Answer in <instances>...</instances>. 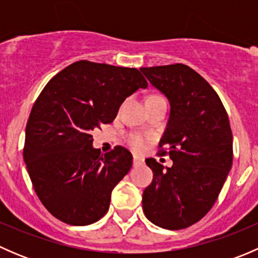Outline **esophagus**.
<instances>
[{
	"label": "esophagus",
	"mask_w": 258,
	"mask_h": 258,
	"mask_svg": "<svg viewBox=\"0 0 258 258\" xmlns=\"http://www.w3.org/2000/svg\"><path fill=\"white\" fill-rule=\"evenodd\" d=\"M144 165V160L139 156H134V166L135 167H139V166Z\"/></svg>",
	"instance_id": "obj_1"
}]
</instances>
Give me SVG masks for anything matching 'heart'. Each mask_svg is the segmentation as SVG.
<instances>
[{
  "label": "heart",
  "instance_id": "1",
  "mask_svg": "<svg viewBox=\"0 0 258 258\" xmlns=\"http://www.w3.org/2000/svg\"><path fill=\"white\" fill-rule=\"evenodd\" d=\"M130 145L135 148V150H142L145 147V140L141 136H132L130 139Z\"/></svg>",
  "mask_w": 258,
  "mask_h": 258
}]
</instances>
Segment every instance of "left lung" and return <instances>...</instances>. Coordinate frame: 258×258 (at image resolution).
Returning <instances> with one entry per match:
<instances>
[{"instance_id": "8db88e82", "label": "left lung", "mask_w": 258, "mask_h": 258, "mask_svg": "<svg viewBox=\"0 0 258 258\" xmlns=\"http://www.w3.org/2000/svg\"><path fill=\"white\" fill-rule=\"evenodd\" d=\"M171 111L158 153L171 167L147 158L153 179L142 195L146 217L158 227L182 230L215 205L233 160L232 131L220 97L201 75L182 63L142 67ZM166 147V149H163Z\"/></svg>"}]
</instances>
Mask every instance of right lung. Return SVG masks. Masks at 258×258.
<instances>
[{
    "label": "right lung",
    "instance_id": "1",
    "mask_svg": "<svg viewBox=\"0 0 258 258\" xmlns=\"http://www.w3.org/2000/svg\"><path fill=\"white\" fill-rule=\"evenodd\" d=\"M147 81L137 69L77 61L56 75L36 100L26 124L25 160L38 199L72 226L108 211L111 194L132 167L122 146L101 155L92 132L116 118L119 106Z\"/></svg>",
    "mask_w": 258,
    "mask_h": 258
}]
</instances>
